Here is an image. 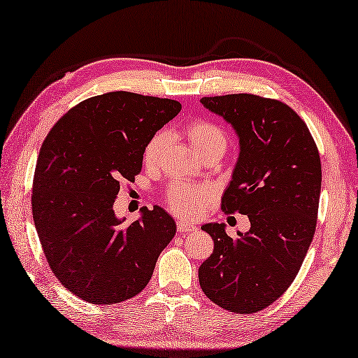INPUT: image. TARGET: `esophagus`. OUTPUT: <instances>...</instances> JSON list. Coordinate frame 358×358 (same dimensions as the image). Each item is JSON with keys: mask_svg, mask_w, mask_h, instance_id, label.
Here are the masks:
<instances>
[{"mask_svg": "<svg viewBox=\"0 0 358 358\" xmlns=\"http://www.w3.org/2000/svg\"><path fill=\"white\" fill-rule=\"evenodd\" d=\"M177 229L181 235H187L195 231V227L192 224H189L187 222H185V220H178L177 222Z\"/></svg>", "mask_w": 358, "mask_h": 358, "instance_id": "obj_1", "label": "esophagus"}]
</instances>
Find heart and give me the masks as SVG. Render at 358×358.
I'll use <instances>...</instances> for the list:
<instances>
[{
    "mask_svg": "<svg viewBox=\"0 0 358 358\" xmlns=\"http://www.w3.org/2000/svg\"><path fill=\"white\" fill-rule=\"evenodd\" d=\"M186 136L194 152L200 158L209 154H224L227 148V135L218 124L209 120H195L186 127ZM169 144L167 132L155 134L144 149V163L158 164L163 150ZM214 199V191L208 186H172L167 192V203L177 214L194 218L206 209Z\"/></svg>",
    "mask_w": 358,
    "mask_h": 358,
    "instance_id": "b5f03b06",
    "label": "heart"
}]
</instances>
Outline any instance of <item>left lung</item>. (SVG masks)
Returning a JSON list of instances; mask_svg holds the SVG:
<instances>
[{
  "label": "left lung",
  "instance_id": "obj_1",
  "mask_svg": "<svg viewBox=\"0 0 358 358\" xmlns=\"http://www.w3.org/2000/svg\"><path fill=\"white\" fill-rule=\"evenodd\" d=\"M200 103L238 136L222 209L250 222L237 238L226 234L224 223L201 226L214 240V252L200 266V286L220 308L258 313L291 286L313 241L320 155L305 121L285 103L250 94L204 96Z\"/></svg>",
  "mask_w": 358,
  "mask_h": 358
}]
</instances>
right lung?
Instances as JSON below:
<instances>
[{"label":"right lung","instance_id":"obj_1","mask_svg":"<svg viewBox=\"0 0 358 358\" xmlns=\"http://www.w3.org/2000/svg\"><path fill=\"white\" fill-rule=\"evenodd\" d=\"M180 110L167 98L109 92L75 106L45 136L32 187L38 238L62 285L92 305L140 294L177 231L159 206L124 226L113 203L141 172L149 140Z\"/></svg>","mask_w":358,"mask_h":358}]
</instances>
